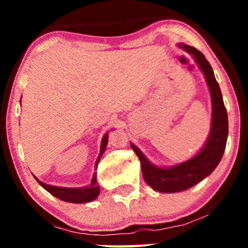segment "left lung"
I'll return each mask as SVG.
<instances>
[{"instance_id": "left-lung-1", "label": "left lung", "mask_w": 248, "mask_h": 248, "mask_svg": "<svg viewBox=\"0 0 248 248\" xmlns=\"http://www.w3.org/2000/svg\"><path fill=\"white\" fill-rule=\"evenodd\" d=\"M181 49L192 56L196 64L203 72L210 94H211L212 118L209 136L203 148L189 160L181 162L171 167H157L144 156V154L134 143L130 147L141 162V170L144 181L155 191L164 193L181 192L207 177L223 157L229 135V120L225 108L220 87L216 80L215 73L206 61L205 56L197 49L186 44H178Z\"/></svg>"}]
</instances>
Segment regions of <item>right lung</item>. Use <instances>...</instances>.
Returning a JSON list of instances; mask_svg holds the SVG:
<instances>
[{
	"label": "right lung",
	"mask_w": 248,
	"mask_h": 248,
	"mask_svg": "<svg viewBox=\"0 0 248 248\" xmlns=\"http://www.w3.org/2000/svg\"><path fill=\"white\" fill-rule=\"evenodd\" d=\"M108 142V133L104 135L101 140V146H100V153H99L98 158L95 161V169L98 167L99 162H100V158L102 154L105 153L107 147ZM37 182H38L41 186L46 190L47 192H50L51 195L55 196L58 199L64 202H69V203H77V204H82V203H88V202H92L99 196V192H100V186L96 183V176L95 173L93 175L92 181L91 183L86 186L82 187H62V186H50V184L43 183L42 181H39L36 176H33Z\"/></svg>",
	"instance_id": "add662e5"
}]
</instances>
